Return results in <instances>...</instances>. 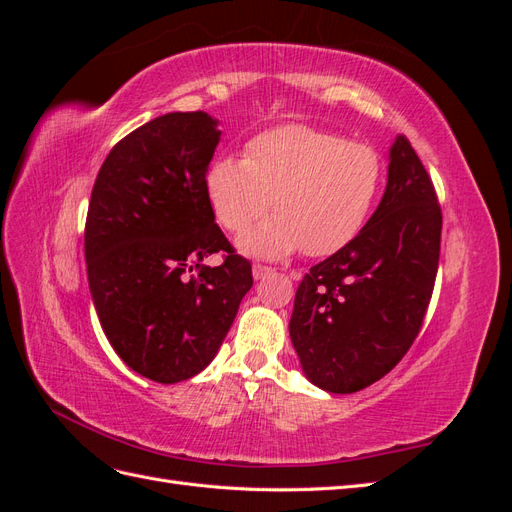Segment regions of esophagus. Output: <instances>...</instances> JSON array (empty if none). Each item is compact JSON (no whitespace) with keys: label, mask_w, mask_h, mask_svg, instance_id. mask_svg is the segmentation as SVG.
<instances>
[{"label":"esophagus","mask_w":512,"mask_h":512,"mask_svg":"<svg viewBox=\"0 0 512 512\" xmlns=\"http://www.w3.org/2000/svg\"><path fill=\"white\" fill-rule=\"evenodd\" d=\"M273 271H275V269H271V267H265V265H254V267H252V275H254V280H265V277L273 275Z\"/></svg>","instance_id":"1"}]
</instances>
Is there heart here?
I'll return each mask as SVG.
<instances>
[{
	"instance_id": "1",
	"label": "heart",
	"mask_w": 512,
	"mask_h": 512,
	"mask_svg": "<svg viewBox=\"0 0 512 512\" xmlns=\"http://www.w3.org/2000/svg\"><path fill=\"white\" fill-rule=\"evenodd\" d=\"M245 151L247 158H215L205 177L213 213L228 230L250 228L269 207L277 213L239 239L245 254L329 256L359 235L382 181L374 149L282 126L254 136Z\"/></svg>"
}]
</instances>
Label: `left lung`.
<instances>
[{"label":"left lung","mask_w":512,"mask_h":512,"mask_svg":"<svg viewBox=\"0 0 512 512\" xmlns=\"http://www.w3.org/2000/svg\"><path fill=\"white\" fill-rule=\"evenodd\" d=\"M440 235L433 183L408 138L397 136L378 209L348 245L309 269L294 294L288 329L309 382L356 393L401 361L427 312Z\"/></svg>","instance_id":"8db88e82"}]
</instances>
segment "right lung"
Wrapping results in <instances>:
<instances>
[{
	"label": "right lung",
	"mask_w": 512,
	"mask_h": 512,
	"mask_svg": "<svg viewBox=\"0 0 512 512\" xmlns=\"http://www.w3.org/2000/svg\"><path fill=\"white\" fill-rule=\"evenodd\" d=\"M218 123L203 111L151 119L111 149L91 192L85 260L102 331L123 363L160 384L213 361L254 284L207 196ZM215 251L227 252L224 266L199 265Z\"/></svg>",
	"instance_id": "add662e5"
}]
</instances>
